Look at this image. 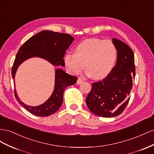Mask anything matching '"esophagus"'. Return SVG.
Listing matches in <instances>:
<instances>
[{
  "instance_id": "34e87169",
  "label": "esophagus",
  "mask_w": 154,
  "mask_h": 154,
  "mask_svg": "<svg viewBox=\"0 0 154 154\" xmlns=\"http://www.w3.org/2000/svg\"><path fill=\"white\" fill-rule=\"evenodd\" d=\"M82 82H83V81H82V79L81 78H79L78 79H77V85H81Z\"/></svg>"
}]
</instances>
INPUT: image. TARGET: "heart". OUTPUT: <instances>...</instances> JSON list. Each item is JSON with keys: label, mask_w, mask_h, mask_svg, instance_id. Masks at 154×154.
Masks as SVG:
<instances>
[{"label": "heart", "mask_w": 154, "mask_h": 154, "mask_svg": "<svg viewBox=\"0 0 154 154\" xmlns=\"http://www.w3.org/2000/svg\"><path fill=\"white\" fill-rule=\"evenodd\" d=\"M117 59L118 50L113 41L92 38L78 44L75 53H66L64 62L71 74H79L85 67L87 74L98 80L112 72Z\"/></svg>", "instance_id": "heart-1"}]
</instances>
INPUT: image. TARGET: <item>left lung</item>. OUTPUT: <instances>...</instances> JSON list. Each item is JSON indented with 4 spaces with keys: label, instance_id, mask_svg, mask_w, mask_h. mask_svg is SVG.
<instances>
[{
    "label": "left lung",
    "instance_id": "obj_1",
    "mask_svg": "<svg viewBox=\"0 0 154 154\" xmlns=\"http://www.w3.org/2000/svg\"><path fill=\"white\" fill-rule=\"evenodd\" d=\"M118 59L112 72L102 81L92 83L86 103L90 110L103 117H116L124 111L130 100L135 76L134 54L123 42L113 38Z\"/></svg>",
    "mask_w": 154,
    "mask_h": 154
}]
</instances>
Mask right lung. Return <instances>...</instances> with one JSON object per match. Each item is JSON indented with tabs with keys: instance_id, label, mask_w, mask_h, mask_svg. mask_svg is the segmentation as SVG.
Returning <instances> with one entry per match:
<instances>
[{
	"instance_id": "add662e5",
	"label": "right lung",
	"mask_w": 154,
	"mask_h": 154,
	"mask_svg": "<svg viewBox=\"0 0 154 154\" xmlns=\"http://www.w3.org/2000/svg\"><path fill=\"white\" fill-rule=\"evenodd\" d=\"M74 38L67 33L43 30L35 35L22 46L17 54L11 68V75L15 83V75L19 65L26 59L34 57L45 59L54 66H64V57L66 51ZM77 77L70 75L62 69H55V88L53 94L46 101L38 106H30L23 103L17 95V101L26 110L35 116L47 117L58 110L63 103V93L66 87L75 84Z\"/></svg>"
}]
</instances>
